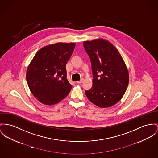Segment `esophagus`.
<instances>
[{
  "label": "esophagus",
  "mask_w": 158,
  "mask_h": 158,
  "mask_svg": "<svg viewBox=\"0 0 158 158\" xmlns=\"http://www.w3.org/2000/svg\"><path fill=\"white\" fill-rule=\"evenodd\" d=\"M83 79H81V80H80V81H77V83H78V84H81L82 83H83Z\"/></svg>",
  "instance_id": "34e87169"
}]
</instances>
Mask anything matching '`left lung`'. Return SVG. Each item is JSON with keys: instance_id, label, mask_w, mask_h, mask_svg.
I'll use <instances>...</instances> for the list:
<instances>
[{"instance_id": "left-lung-1", "label": "left lung", "mask_w": 158, "mask_h": 158, "mask_svg": "<svg viewBox=\"0 0 158 158\" xmlns=\"http://www.w3.org/2000/svg\"><path fill=\"white\" fill-rule=\"evenodd\" d=\"M90 58L93 85L85 94L88 99L100 108L117 104L123 97L129 83V73L122 56L107 40L97 39L83 42Z\"/></svg>"}]
</instances>
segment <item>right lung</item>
Masks as SVG:
<instances>
[{"label": "right lung", "mask_w": 158, "mask_h": 158, "mask_svg": "<svg viewBox=\"0 0 158 158\" xmlns=\"http://www.w3.org/2000/svg\"><path fill=\"white\" fill-rule=\"evenodd\" d=\"M75 43L57 42L41 48L33 57L26 71V80L33 95L44 105L59 102L71 91L66 64Z\"/></svg>", "instance_id": "1"}]
</instances>
